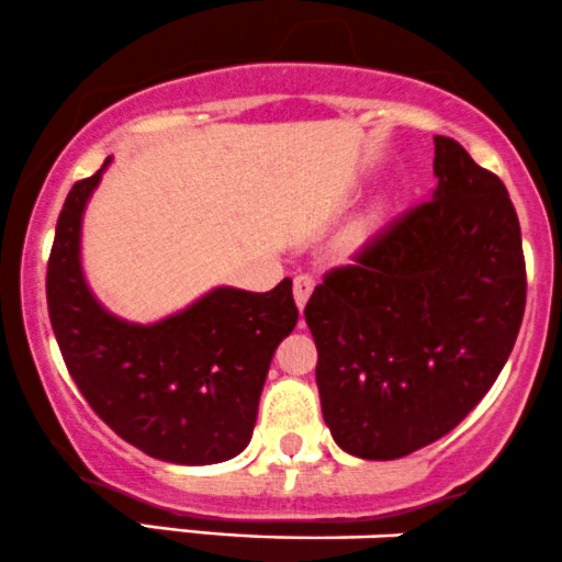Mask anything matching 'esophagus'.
<instances>
[{
    "label": "esophagus",
    "instance_id": "1",
    "mask_svg": "<svg viewBox=\"0 0 562 562\" xmlns=\"http://www.w3.org/2000/svg\"><path fill=\"white\" fill-rule=\"evenodd\" d=\"M313 289H315V281H313V276H296L294 279V302H296V307H305L307 305V300H310V294H313Z\"/></svg>",
    "mask_w": 562,
    "mask_h": 562
}]
</instances>
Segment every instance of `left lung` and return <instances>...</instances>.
Wrapping results in <instances>:
<instances>
[{
    "label": "left lung",
    "instance_id": "1",
    "mask_svg": "<svg viewBox=\"0 0 562 562\" xmlns=\"http://www.w3.org/2000/svg\"><path fill=\"white\" fill-rule=\"evenodd\" d=\"M431 200L328 270L305 307L323 420L341 450L397 460L450 434L510 358L526 307L505 183L434 136Z\"/></svg>",
    "mask_w": 562,
    "mask_h": 562
}]
</instances>
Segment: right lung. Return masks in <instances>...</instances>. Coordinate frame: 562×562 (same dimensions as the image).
<instances>
[{"label": "right lung", "mask_w": 562, "mask_h": 562, "mask_svg": "<svg viewBox=\"0 0 562 562\" xmlns=\"http://www.w3.org/2000/svg\"><path fill=\"white\" fill-rule=\"evenodd\" d=\"M110 157L72 183L46 266V305L65 366L117 437L149 458L213 465L252 439L276 347L300 310L292 281L266 294L217 286L151 326L108 313L81 270V217Z\"/></svg>", "instance_id": "obj_1"}]
</instances>
